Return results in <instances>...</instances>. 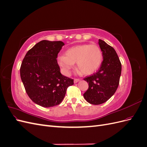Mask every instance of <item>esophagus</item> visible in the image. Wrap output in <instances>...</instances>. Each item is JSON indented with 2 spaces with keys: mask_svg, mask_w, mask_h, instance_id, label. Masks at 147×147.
<instances>
[{
  "mask_svg": "<svg viewBox=\"0 0 147 147\" xmlns=\"http://www.w3.org/2000/svg\"><path fill=\"white\" fill-rule=\"evenodd\" d=\"M79 81H80V79H74V83H77V82H78Z\"/></svg>",
  "mask_w": 147,
  "mask_h": 147,
  "instance_id": "1",
  "label": "esophagus"
}]
</instances>
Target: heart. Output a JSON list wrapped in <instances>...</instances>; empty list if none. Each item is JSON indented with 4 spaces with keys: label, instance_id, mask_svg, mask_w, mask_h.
I'll list each match as a JSON object with an SVG mask.
<instances>
[{
    "label": "heart",
    "instance_id": "b5f03b06",
    "mask_svg": "<svg viewBox=\"0 0 147 147\" xmlns=\"http://www.w3.org/2000/svg\"><path fill=\"white\" fill-rule=\"evenodd\" d=\"M64 55H59L57 61L65 75H69L74 63H76L80 72L91 75L99 69L103 59L100 48L95 44L75 45L68 48Z\"/></svg>",
    "mask_w": 147,
    "mask_h": 147
}]
</instances>
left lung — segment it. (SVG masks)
Listing matches in <instances>:
<instances>
[{"label":"left lung","instance_id":"obj_1","mask_svg":"<svg viewBox=\"0 0 147 147\" xmlns=\"http://www.w3.org/2000/svg\"><path fill=\"white\" fill-rule=\"evenodd\" d=\"M99 45L104 59L100 67L95 74L84 78L89 83L84 98L93 105L104 103L115 94L121 73V64L114 48L100 39Z\"/></svg>","mask_w":147,"mask_h":147}]
</instances>
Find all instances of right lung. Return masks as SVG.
<instances>
[{"label":"right lung","instance_id":"add662e5","mask_svg":"<svg viewBox=\"0 0 147 147\" xmlns=\"http://www.w3.org/2000/svg\"><path fill=\"white\" fill-rule=\"evenodd\" d=\"M64 43L39 42L28 51L20 68L21 80L28 95L34 103L49 108L63 101L74 80L61 74L56 60Z\"/></svg>","mask_w":147,"mask_h":147}]
</instances>
